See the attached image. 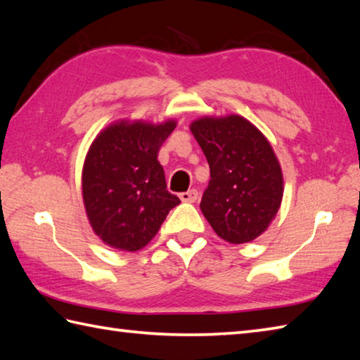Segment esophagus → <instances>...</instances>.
Wrapping results in <instances>:
<instances>
[{"instance_id": "34e87169", "label": "esophagus", "mask_w": 360, "mask_h": 360, "mask_svg": "<svg viewBox=\"0 0 360 360\" xmlns=\"http://www.w3.org/2000/svg\"><path fill=\"white\" fill-rule=\"evenodd\" d=\"M182 202H195L198 200V192L196 190H188V192H184L179 195Z\"/></svg>"}]
</instances>
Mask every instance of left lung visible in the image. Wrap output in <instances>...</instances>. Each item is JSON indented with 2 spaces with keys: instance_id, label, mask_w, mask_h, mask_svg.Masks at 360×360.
<instances>
[{
  "instance_id": "1",
  "label": "left lung",
  "mask_w": 360,
  "mask_h": 360,
  "mask_svg": "<svg viewBox=\"0 0 360 360\" xmlns=\"http://www.w3.org/2000/svg\"><path fill=\"white\" fill-rule=\"evenodd\" d=\"M210 167L201 212L231 244L258 238L281 205L283 172L271 142L238 114L202 116L190 124Z\"/></svg>"
}]
</instances>
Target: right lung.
I'll list each match as a JSON object with an SVG mask.
<instances>
[{"label": "right lung", "mask_w": 360, "mask_h": 360, "mask_svg": "<svg viewBox=\"0 0 360 360\" xmlns=\"http://www.w3.org/2000/svg\"><path fill=\"white\" fill-rule=\"evenodd\" d=\"M174 119L112 122L89 145L82 170L83 205L94 233L106 246L136 252L155 238L168 212L181 201L168 193L160 145Z\"/></svg>", "instance_id": "obj_1"}]
</instances>
